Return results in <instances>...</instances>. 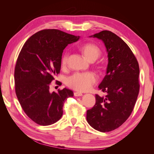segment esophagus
<instances>
[{"mask_svg":"<svg viewBox=\"0 0 154 154\" xmlns=\"http://www.w3.org/2000/svg\"><path fill=\"white\" fill-rule=\"evenodd\" d=\"M74 95L75 97H80V96H82L83 94L81 93H79V92H75L74 93Z\"/></svg>","mask_w":154,"mask_h":154,"instance_id":"34e87169","label":"esophagus"}]
</instances>
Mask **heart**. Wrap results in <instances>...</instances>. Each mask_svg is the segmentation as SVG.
<instances>
[{"label":"heart","instance_id":"heart-1","mask_svg":"<svg viewBox=\"0 0 154 154\" xmlns=\"http://www.w3.org/2000/svg\"><path fill=\"white\" fill-rule=\"evenodd\" d=\"M80 50L83 52L86 58L91 61H95L101 54L100 48L95 44L91 42L81 45ZM68 58L69 53L65 52L61 60L62 67L67 66ZM97 77L93 72H77L67 78L66 84L71 89L83 92L91 89V87L97 83Z\"/></svg>","mask_w":154,"mask_h":154}]
</instances>
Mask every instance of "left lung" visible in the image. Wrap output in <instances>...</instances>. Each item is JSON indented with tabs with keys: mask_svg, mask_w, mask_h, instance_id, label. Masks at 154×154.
<instances>
[{
	"mask_svg": "<svg viewBox=\"0 0 154 154\" xmlns=\"http://www.w3.org/2000/svg\"><path fill=\"white\" fill-rule=\"evenodd\" d=\"M93 37L102 40L108 52L106 75L99 86L104 97L95 94L94 106L87 111V120L98 131L110 132L128 119L140 91L138 62L123 40L109 30Z\"/></svg>",
	"mask_w": 154,
	"mask_h": 154,
	"instance_id": "obj_1",
	"label": "left lung"
}]
</instances>
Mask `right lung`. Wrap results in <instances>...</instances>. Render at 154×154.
<instances>
[{"instance_id": "1", "label": "right lung", "mask_w": 154, "mask_h": 154, "mask_svg": "<svg viewBox=\"0 0 154 154\" xmlns=\"http://www.w3.org/2000/svg\"><path fill=\"white\" fill-rule=\"evenodd\" d=\"M79 36L56 29H45L28 39L23 45L14 69L15 92L26 115L42 126L54 124L63 115L67 98L73 96L64 88L51 93L50 85L60 73L62 53ZM60 85L61 82H55Z\"/></svg>"}]
</instances>
